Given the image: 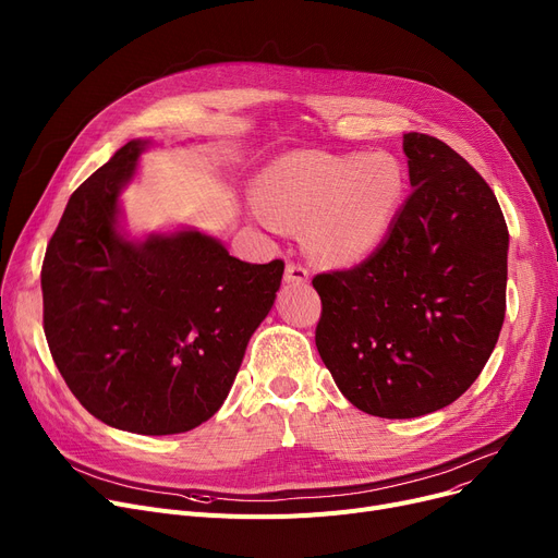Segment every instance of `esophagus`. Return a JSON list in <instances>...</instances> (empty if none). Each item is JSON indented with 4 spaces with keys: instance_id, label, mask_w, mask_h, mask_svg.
<instances>
[{
    "instance_id": "1",
    "label": "esophagus",
    "mask_w": 558,
    "mask_h": 558,
    "mask_svg": "<svg viewBox=\"0 0 558 558\" xmlns=\"http://www.w3.org/2000/svg\"><path fill=\"white\" fill-rule=\"evenodd\" d=\"M310 280V271L307 267L299 262H287V269H284V282H296V284H305Z\"/></svg>"
}]
</instances>
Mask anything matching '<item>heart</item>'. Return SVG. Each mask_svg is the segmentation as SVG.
Returning <instances> with one entry per match:
<instances>
[{
    "instance_id": "b5f03b06",
    "label": "heart",
    "mask_w": 558,
    "mask_h": 558,
    "mask_svg": "<svg viewBox=\"0 0 558 558\" xmlns=\"http://www.w3.org/2000/svg\"><path fill=\"white\" fill-rule=\"evenodd\" d=\"M407 194V175L391 154L296 151L257 179L259 217L303 226L305 248L328 264L371 255L391 232Z\"/></svg>"
}]
</instances>
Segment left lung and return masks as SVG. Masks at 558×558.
Masks as SVG:
<instances>
[{
  "instance_id": "1",
  "label": "left lung",
  "mask_w": 558,
  "mask_h": 558,
  "mask_svg": "<svg viewBox=\"0 0 558 558\" xmlns=\"http://www.w3.org/2000/svg\"><path fill=\"white\" fill-rule=\"evenodd\" d=\"M414 192L373 255L312 278L318 355L379 418H416L471 387L500 337L509 230L493 190L441 140L404 133Z\"/></svg>"
}]
</instances>
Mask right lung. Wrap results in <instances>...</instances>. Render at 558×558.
Segmentation results:
<instances>
[{
  "mask_svg": "<svg viewBox=\"0 0 558 558\" xmlns=\"http://www.w3.org/2000/svg\"><path fill=\"white\" fill-rule=\"evenodd\" d=\"M140 151V140L124 144L70 196L43 262V326L87 412L162 436L194 429L223 404L284 262H242L196 230L122 240L117 196Z\"/></svg>",
  "mask_w": 558,
  "mask_h": 558,
  "instance_id": "right-lung-1",
  "label": "right lung"
}]
</instances>
